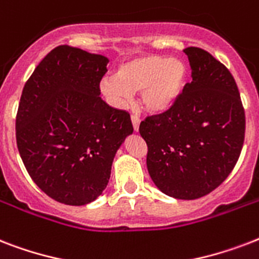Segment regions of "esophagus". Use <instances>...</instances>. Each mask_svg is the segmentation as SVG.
<instances>
[{"label":"esophagus","instance_id":"1","mask_svg":"<svg viewBox=\"0 0 259 259\" xmlns=\"http://www.w3.org/2000/svg\"><path fill=\"white\" fill-rule=\"evenodd\" d=\"M132 123H133L134 132H138V130H140V118L133 115V117H132Z\"/></svg>","mask_w":259,"mask_h":259}]
</instances>
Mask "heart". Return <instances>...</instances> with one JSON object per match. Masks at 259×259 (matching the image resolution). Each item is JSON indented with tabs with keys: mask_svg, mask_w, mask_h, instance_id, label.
I'll return each instance as SVG.
<instances>
[{
	"mask_svg": "<svg viewBox=\"0 0 259 259\" xmlns=\"http://www.w3.org/2000/svg\"><path fill=\"white\" fill-rule=\"evenodd\" d=\"M188 82L183 60L162 55H144L121 63L114 76L99 82V91L115 109H123L141 91L142 107L150 114H162L176 105Z\"/></svg>",
	"mask_w": 259,
	"mask_h": 259,
	"instance_id": "heart-1",
	"label": "heart"
}]
</instances>
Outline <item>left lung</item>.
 <instances>
[{
  "label": "left lung",
  "instance_id": "8db88e82",
  "mask_svg": "<svg viewBox=\"0 0 259 259\" xmlns=\"http://www.w3.org/2000/svg\"><path fill=\"white\" fill-rule=\"evenodd\" d=\"M184 52L192 82L172 109L141 122L140 134L154 185L170 197L193 200L212 192L234 169L245 140V110L221 62L196 47Z\"/></svg>",
  "mask_w": 259,
  "mask_h": 259
}]
</instances>
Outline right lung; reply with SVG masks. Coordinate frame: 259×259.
Instances as JSON below:
<instances>
[{"instance_id": "right-lung-1", "label": "right lung", "mask_w": 259, "mask_h": 259, "mask_svg": "<svg viewBox=\"0 0 259 259\" xmlns=\"http://www.w3.org/2000/svg\"><path fill=\"white\" fill-rule=\"evenodd\" d=\"M107 63L102 55L56 47L22 90L18 152L38 188L63 204L97 200L109 184L118 149L133 134L129 113L99 97Z\"/></svg>"}]
</instances>
